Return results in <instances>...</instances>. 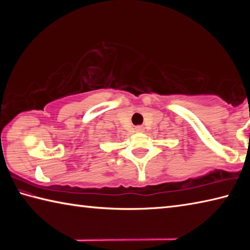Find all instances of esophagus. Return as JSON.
I'll return each mask as SVG.
<instances>
[{"label": "esophagus", "instance_id": "esophagus-1", "mask_svg": "<svg viewBox=\"0 0 250 250\" xmlns=\"http://www.w3.org/2000/svg\"><path fill=\"white\" fill-rule=\"evenodd\" d=\"M134 130H135V132L141 133V132H143V131H145V128H143V126H141V125H137L134 128Z\"/></svg>", "mask_w": 250, "mask_h": 250}]
</instances>
